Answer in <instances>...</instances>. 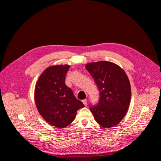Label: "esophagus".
<instances>
[{
    "label": "esophagus",
    "mask_w": 161,
    "mask_h": 161,
    "mask_svg": "<svg viewBox=\"0 0 161 161\" xmlns=\"http://www.w3.org/2000/svg\"><path fill=\"white\" fill-rule=\"evenodd\" d=\"M82 101V103H83V104H84L85 106L87 105V101H86V99H83Z\"/></svg>",
    "instance_id": "esophagus-1"
}]
</instances>
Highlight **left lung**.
Listing matches in <instances>:
<instances>
[{
	"mask_svg": "<svg viewBox=\"0 0 161 161\" xmlns=\"http://www.w3.org/2000/svg\"><path fill=\"white\" fill-rule=\"evenodd\" d=\"M99 91V101L90 105L97 122L105 128L118 125L128 109L131 86L124 70L110 62L100 61L86 65Z\"/></svg>",
	"mask_w": 161,
	"mask_h": 161,
	"instance_id": "left-lung-1",
	"label": "left lung"
}]
</instances>
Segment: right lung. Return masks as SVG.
Listing matches in <instances>:
<instances>
[{"instance_id":"1","label":"right lung","mask_w":161,"mask_h":161,"mask_svg":"<svg viewBox=\"0 0 161 161\" xmlns=\"http://www.w3.org/2000/svg\"><path fill=\"white\" fill-rule=\"evenodd\" d=\"M69 68V65L47 68L39 78L36 86L35 100L39 113L47 122L59 128L70 124L77 110L85 107L65 85Z\"/></svg>"}]
</instances>
